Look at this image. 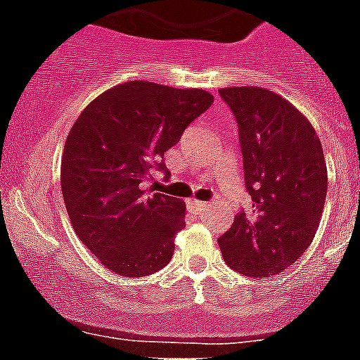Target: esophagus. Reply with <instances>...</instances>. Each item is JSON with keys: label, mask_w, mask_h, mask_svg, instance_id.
Here are the masks:
<instances>
[{"label": "esophagus", "mask_w": 360, "mask_h": 360, "mask_svg": "<svg viewBox=\"0 0 360 360\" xmlns=\"http://www.w3.org/2000/svg\"><path fill=\"white\" fill-rule=\"evenodd\" d=\"M188 207L192 208V210H195V212H201V210H205V208L208 207V203H203V201H195V199H190Z\"/></svg>", "instance_id": "obj_1"}]
</instances>
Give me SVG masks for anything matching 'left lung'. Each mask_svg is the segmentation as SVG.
<instances>
[{
    "instance_id": "1",
    "label": "left lung",
    "mask_w": 360,
    "mask_h": 360,
    "mask_svg": "<svg viewBox=\"0 0 360 360\" xmlns=\"http://www.w3.org/2000/svg\"><path fill=\"white\" fill-rule=\"evenodd\" d=\"M234 113L252 203L217 243L226 265L250 278L282 273L319 229L328 170L320 139L292 104L264 87L219 89Z\"/></svg>"
}]
</instances>
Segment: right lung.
I'll return each instance as SVG.
<instances>
[{
    "label": "right lung",
    "mask_w": 360,
    "mask_h": 360,
    "mask_svg": "<svg viewBox=\"0 0 360 360\" xmlns=\"http://www.w3.org/2000/svg\"><path fill=\"white\" fill-rule=\"evenodd\" d=\"M214 96L152 82L111 87L80 113L62 157V194L84 245L113 273L139 278L161 271L185 226V205L152 194L153 170L168 179L162 155Z\"/></svg>",
    "instance_id": "add662e5"
}]
</instances>
